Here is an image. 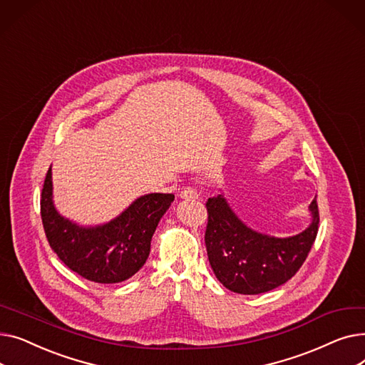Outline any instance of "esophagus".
I'll use <instances>...</instances> for the list:
<instances>
[{
	"instance_id": "esophagus-1",
	"label": "esophagus",
	"mask_w": 365,
	"mask_h": 365,
	"mask_svg": "<svg viewBox=\"0 0 365 365\" xmlns=\"http://www.w3.org/2000/svg\"><path fill=\"white\" fill-rule=\"evenodd\" d=\"M179 198L182 200H198V192L190 187H185L179 192Z\"/></svg>"
}]
</instances>
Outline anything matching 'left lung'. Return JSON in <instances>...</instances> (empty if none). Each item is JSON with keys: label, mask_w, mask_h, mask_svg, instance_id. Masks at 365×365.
Here are the masks:
<instances>
[{"label": "left lung", "mask_w": 365, "mask_h": 365, "mask_svg": "<svg viewBox=\"0 0 365 365\" xmlns=\"http://www.w3.org/2000/svg\"><path fill=\"white\" fill-rule=\"evenodd\" d=\"M205 247L216 278L238 294L271 292L296 275L318 234L317 197L312 222L303 232L277 238L253 231L232 212L223 195L208 198Z\"/></svg>", "instance_id": "left-lung-1"}]
</instances>
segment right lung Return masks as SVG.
<instances>
[{
  "label": "right lung",
  "instance_id": "right-lung-1",
  "mask_svg": "<svg viewBox=\"0 0 365 365\" xmlns=\"http://www.w3.org/2000/svg\"><path fill=\"white\" fill-rule=\"evenodd\" d=\"M173 200V194H148L105 225L80 226L54 208L50 167L41 194V219L51 250L71 271L88 281L115 284L145 264L152 235Z\"/></svg>",
  "mask_w": 365,
  "mask_h": 365
}]
</instances>
